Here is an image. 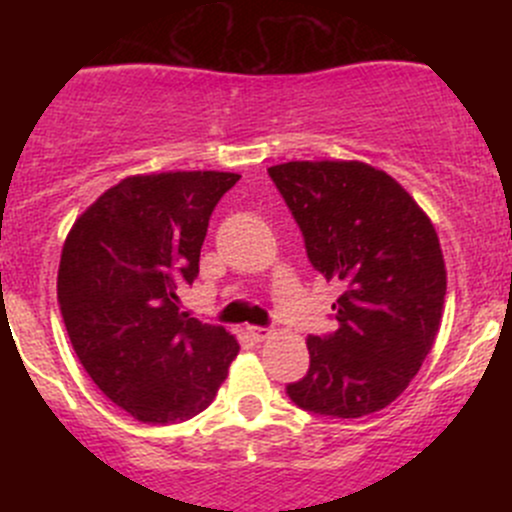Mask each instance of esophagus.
<instances>
[{
    "label": "esophagus",
    "mask_w": 512,
    "mask_h": 512,
    "mask_svg": "<svg viewBox=\"0 0 512 512\" xmlns=\"http://www.w3.org/2000/svg\"><path fill=\"white\" fill-rule=\"evenodd\" d=\"M247 334H250L255 342H265V339L272 337V329L267 327H247Z\"/></svg>",
    "instance_id": "obj_1"
}]
</instances>
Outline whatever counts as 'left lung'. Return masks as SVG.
<instances>
[{
	"mask_svg": "<svg viewBox=\"0 0 512 512\" xmlns=\"http://www.w3.org/2000/svg\"><path fill=\"white\" fill-rule=\"evenodd\" d=\"M314 270L342 282L339 329L309 337V371L287 386L299 409L359 418L404 394L436 342L446 262L431 218L389 173L361 160L267 168Z\"/></svg>",
	"mask_w": 512,
	"mask_h": 512,
	"instance_id": "left-lung-1",
	"label": "left lung"
}]
</instances>
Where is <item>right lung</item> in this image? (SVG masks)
<instances>
[{"label": "right lung", "mask_w": 512, "mask_h": 512, "mask_svg": "<svg viewBox=\"0 0 512 512\" xmlns=\"http://www.w3.org/2000/svg\"><path fill=\"white\" fill-rule=\"evenodd\" d=\"M240 180L220 170L128 175L76 218L61 250L59 307L86 374L143 423L208 409L240 344L180 312L210 215Z\"/></svg>", "instance_id": "add662e5"}]
</instances>
